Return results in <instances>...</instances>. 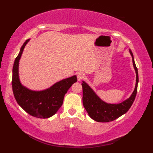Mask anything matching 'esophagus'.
Instances as JSON below:
<instances>
[{
    "mask_svg": "<svg viewBox=\"0 0 153 153\" xmlns=\"http://www.w3.org/2000/svg\"><path fill=\"white\" fill-rule=\"evenodd\" d=\"M85 78V74L82 73H79V74H78L77 75V79H78V80H81L84 79Z\"/></svg>",
    "mask_w": 153,
    "mask_h": 153,
    "instance_id": "1",
    "label": "esophagus"
}]
</instances>
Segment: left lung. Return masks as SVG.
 <instances>
[{
  "label": "left lung",
  "mask_w": 153,
  "mask_h": 153,
  "mask_svg": "<svg viewBox=\"0 0 153 153\" xmlns=\"http://www.w3.org/2000/svg\"><path fill=\"white\" fill-rule=\"evenodd\" d=\"M132 57L133 67L136 73V84L134 91L129 98L120 104H108L100 98L85 81H82V103L89 116L98 122H110L125 114L129 110L135 100L139 82L138 71L134 61L133 55L129 49Z\"/></svg>",
  "instance_id": "8db88e82"
}]
</instances>
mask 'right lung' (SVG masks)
Listing matches in <instances>:
<instances>
[{
    "instance_id": "add662e5",
    "label": "right lung",
    "mask_w": 153,
    "mask_h": 153,
    "mask_svg": "<svg viewBox=\"0 0 153 153\" xmlns=\"http://www.w3.org/2000/svg\"><path fill=\"white\" fill-rule=\"evenodd\" d=\"M30 39L22 46L19 54L16 58L12 69V85L14 98L18 105L31 116L38 118H48L57 113L63 104L68 90L77 81L76 75L61 80L50 88L34 91L22 85L19 79L18 67L24 49Z\"/></svg>"
}]
</instances>
